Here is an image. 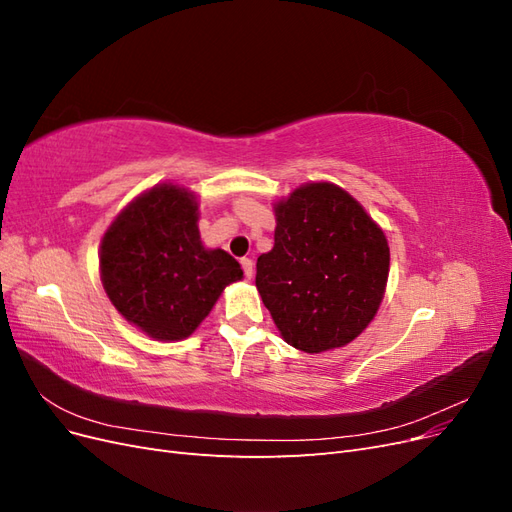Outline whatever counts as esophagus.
I'll list each match as a JSON object with an SVG mask.
<instances>
[{"mask_svg": "<svg viewBox=\"0 0 512 512\" xmlns=\"http://www.w3.org/2000/svg\"><path fill=\"white\" fill-rule=\"evenodd\" d=\"M241 267H243V273H245L247 280H252V275H254V262H252L250 258H241Z\"/></svg>", "mask_w": 512, "mask_h": 512, "instance_id": "1", "label": "esophagus"}]
</instances>
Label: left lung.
Instances as JSON below:
<instances>
[{"mask_svg": "<svg viewBox=\"0 0 512 512\" xmlns=\"http://www.w3.org/2000/svg\"><path fill=\"white\" fill-rule=\"evenodd\" d=\"M275 245L256 288L292 348H342L374 320L389 280L382 228L335 183H305L275 203Z\"/></svg>", "mask_w": 512, "mask_h": 512, "instance_id": "left-lung-1", "label": "left lung"}]
</instances>
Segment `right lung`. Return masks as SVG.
<instances>
[{
	"label": "right lung",
	"mask_w": 512,
	"mask_h": 512,
	"mask_svg": "<svg viewBox=\"0 0 512 512\" xmlns=\"http://www.w3.org/2000/svg\"><path fill=\"white\" fill-rule=\"evenodd\" d=\"M100 277L117 312L153 339L190 337L243 269L224 250H207L198 200L160 183L123 209L100 245Z\"/></svg>",
	"instance_id": "obj_1"
}]
</instances>
